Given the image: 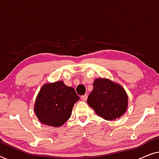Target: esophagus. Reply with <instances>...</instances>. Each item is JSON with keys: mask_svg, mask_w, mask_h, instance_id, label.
Returning a JSON list of instances; mask_svg holds the SVG:
<instances>
[{"mask_svg": "<svg viewBox=\"0 0 159 159\" xmlns=\"http://www.w3.org/2000/svg\"><path fill=\"white\" fill-rule=\"evenodd\" d=\"M87 98H88V95H87V94H84V95H83V96H81V97H80V99H81L82 101H84V102L86 101Z\"/></svg>", "mask_w": 159, "mask_h": 159, "instance_id": "1", "label": "esophagus"}]
</instances>
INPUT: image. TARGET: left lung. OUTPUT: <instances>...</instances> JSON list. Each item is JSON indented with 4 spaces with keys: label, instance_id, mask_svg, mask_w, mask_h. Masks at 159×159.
Returning a JSON list of instances; mask_svg holds the SVG:
<instances>
[{
    "label": "left lung",
    "instance_id": "1",
    "mask_svg": "<svg viewBox=\"0 0 159 159\" xmlns=\"http://www.w3.org/2000/svg\"><path fill=\"white\" fill-rule=\"evenodd\" d=\"M87 103L98 116L113 120L122 116L128 107V97L121 85L108 79H96Z\"/></svg>",
    "mask_w": 159,
    "mask_h": 159
}]
</instances>
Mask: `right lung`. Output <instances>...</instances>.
Instances as JSON below:
<instances>
[{
  "instance_id": "right-lung-1",
  "label": "right lung",
  "mask_w": 159,
  "mask_h": 159,
  "mask_svg": "<svg viewBox=\"0 0 159 159\" xmlns=\"http://www.w3.org/2000/svg\"><path fill=\"white\" fill-rule=\"evenodd\" d=\"M79 99L75 89L62 80L45 84L36 98L34 113L42 124L60 127L70 118L73 106Z\"/></svg>"
}]
</instances>
